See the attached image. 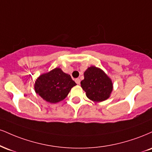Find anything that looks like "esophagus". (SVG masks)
<instances>
[{
  "label": "esophagus",
  "mask_w": 152,
  "mask_h": 152,
  "mask_svg": "<svg viewBox=\"0 0 152 152\" xmlns=\"http://www.w3.org/2000/svg\"><path fill=\"white\" fill-rule=\"evenodd\" d=\"M75 82H76V83H77V84H78V85H79V84H80V82H81V81H80L79 78H76V79H75Z\"/></svg>",
  "instance_id": "obj_1"
}]
</instances>
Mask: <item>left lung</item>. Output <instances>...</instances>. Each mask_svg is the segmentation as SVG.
Segmentation results:
<instances>
[{
	"instance_id": "left-lung-1",
	"label": "left lung",
	"mask_w": 152,
	"mask_h": 152,
	"mask_svg": "<svg viewBox=\"0 0 152 152\" xmlns=\"http://www.w3.org/2000/svg\"><path fill=\"white\" fill-rule=\"evenodd\" d=\"M81 84L88 98L96 102L107 99L113 91L110 78L96 66L89 67L84 72V79Z\"/></svg>"
}]
</instances>
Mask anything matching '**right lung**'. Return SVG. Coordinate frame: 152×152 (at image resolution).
Instances as JSON below:
<instances>
[{"label": "right lung", "mask_w": 152, "mask_h": 152, "mask_svg": "<svg viewBox=\"0 0 152 152\" xmlns=\"http://www.w3.org/2000/svg\"><path fill=\"white\" fill-rule=\"evenodd\" d=\"M76 85L70 75L64 73L61 69L56 68L41 75L36 80L34 89L44 100L55 103L64 99L71 88Z\"/></svg>", "instance_id": "right-lung-1"}]
</instances>
